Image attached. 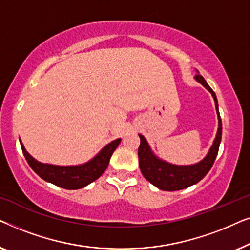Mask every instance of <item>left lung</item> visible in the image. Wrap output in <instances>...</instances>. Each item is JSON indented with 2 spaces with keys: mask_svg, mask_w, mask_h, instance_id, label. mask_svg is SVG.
<instances>
[{
  "mask_svg": "<svg viewBox=\"0 0 250 250\" xmlns=\"http://www.w3.org/2000/svg\"><path fill=\"white\" fill-rule=\"evenodd\" d=\"M197 71L196 80L198 83H200L205 88L211 93L215 101V108H216V114L218 119V128L216 136H215L213 145H211L209 151L200 162L192 165H174V164L167 163L165 160L160 159L157 157L150 148L148 141L141 134H139L140 146H139V166L140 169L145 176L146 180H148L150 183L164 191H176L182 190L186 188H189L193 184L203 180L206 174L209 172L211 166L216 159L218 148L222 139V121L220 111H218V104L216 94L211 90L205 78L199 75V71Z\"/></svg>",
  "mask_w": 250,
  "mask_h": 250,
  "instance_id": "obj_1",
  "label": "left lung"
}]
</instances>
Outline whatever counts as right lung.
Masks as SVG:
<instances>
[{"label":"right lung","instance_id":"add662e5","mask_svg":"<svg viewBox=\"0 0 250 250\" xmlns=\"http://www.w3.org/2000/svg\"><path fill=\"white\" fill-rule=\"evenodd\" d=\"M121 140L116 139L108 143L98 152V155H95L88 162L73 166H59L41 163L27 152L21 140L19 139V141L27 163L37 175L46 182L56 184L63 189L77 190L88 186L104 174L108 167L110 157L121 143Z\"/></svg>","mask_w":250,"mask_h":250}]
</instances>
